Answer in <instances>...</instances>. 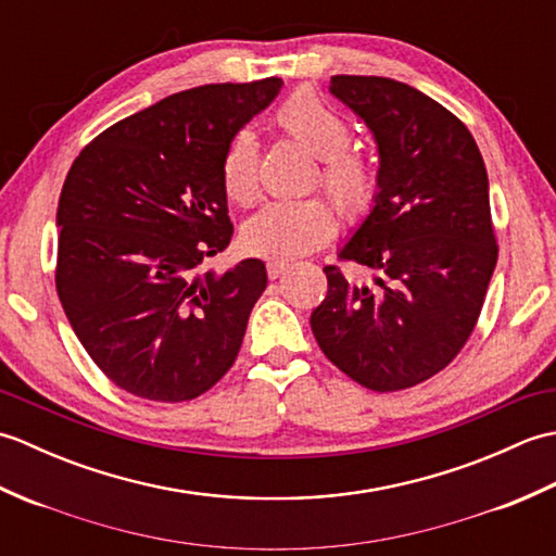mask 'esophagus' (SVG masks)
<instances>
[{"label":"esophagus","instance_id":"esophagus-1","mask_svg":"<svg viewBox=\"0 0 556 556\" xmlns=\"http://www.w3.org/2000/svg\"><path fill=\"white\" fill-rule=\"evenodd\" d=\"M287 269H289V263H277V260H271V263H267V277L277 279V277L285 275Z\"/></svg>","mask_w":556,"mask_h":556}]
</instances>
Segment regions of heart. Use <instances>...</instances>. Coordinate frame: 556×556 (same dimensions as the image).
I'll use <instances>...</instances> for the list:
<instances>
[{
  "label": "heart",
  "mask_w": 556,
  "mask_h": 556,
  "mask_svg": "<svg viewBox=\"0 0 556 556\" xmlns=\"http://www.w3.org/2000/svg\"><path fill=\"white\" fill-rule=\"evenodd\" d=\"M277 124L320 157V184L349 222L370 215L380 193V169L368 152L351 148V124L313 90H299L281 104ZM222 188L231 203L251 205L260 191L255 136L241 128L222 157ZM337 231V212L329 200L313 195L275 200L243 224V248L255 257L289 263L325 245Z\"/></svg>",
  "instance_id": "b5f03b06"
}]
</instances>
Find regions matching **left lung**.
<instances>
[{"label":"left lung","mask_w":556,"mask_h":556,"mask_svg":"<svg viewBox=\"0 0 556 556\" xmlns=\"http://www.w3.org/2000/svg\"><path fill=\"white\" fill-rule=\"evenodd\" d=\"M329 92L372 131L380 193L339 251L372 285L327 265L311 327L353 382L396 392L444 370L478 323L500 251L485 162L466 124L406 83L332 76Z\"/></svg>","instance_id":"1"}]
</instances>
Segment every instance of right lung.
<instances>
[{"mask_svg":"<svg viewBox=\"0 0 556 556\" xmlns=\"http://www.w3.org/2000/svg\"><path fill=\"white\" fill-rule=\"evenodd\" d=\"M281 86L174 92L110 126L71 164L56 210V293L83 349L124 392L191 401L239 356L265 263L248 257L224 275L200 263L233 233L224 150Z\"/></svg>","mask_w":556,"mask_h":556,"instance_id":"obj_1","label":"right lung"}]
</instances>
